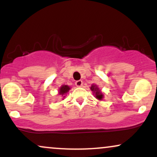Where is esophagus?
Masks as SVG:
<instances>
[{"label": "esophagus", "mask_w": 157, "mask_h": 157, "mask_svg": "<svg viewBox=\"0 0 157 157\" xmlns=\"http://www.w3.org/2000/svg\"><path fill=\"white\" fill-rule=\"evenodd\" d=\"M75 85L77 87H81L82 86V80H77L75 82Z\"/></svg>", "instance_id": "34e87169"}]
</instances>
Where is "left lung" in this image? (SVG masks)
Returning a JSON list of instances; mask_svg holds the SVG:
<instances>
[{"mask_svg": "<svg viewBox=\"0 0 157 157\" xmlns=\"http://www.w3.org/2000/svg\"><path fill=\"white\" fill-rule=\"evenodd\" d=\"M90 89H91V91H93L94 94V97H96L97 100H102V98H103V94H102L101 91L99 89V88L97 87L96 85H92Z\"/></svg>", "mask_w": 157, "mask_h": 157, "instance_id": "8db88e82", "label": "left lung"}]
</instances>
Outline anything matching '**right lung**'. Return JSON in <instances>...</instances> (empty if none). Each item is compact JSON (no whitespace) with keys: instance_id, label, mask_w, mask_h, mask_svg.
Returning a JSON list of instances; mask_svg holds the SVG:
<instances>
[{"instance_id":"add662e5","label":"right lung","mask_w":157,"mask_h":157,"mask_svg":"<svg viewBox=\"0 0 157 157\" xmlns=\"http://www.w3.org/2000/svg\"><path fill=\"white\" fill-rule=\"evenodd\" d=\"M70 90V87L67 85H63L59 89V94L62 95L63 97H65L66 96H64L66 93H68V91Z\"/></svg>"}]
</instances>
